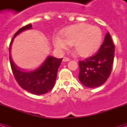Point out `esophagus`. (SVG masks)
<instances>
[{"mask_svg":"<svg viewBox=\"0 0 127 127\" xmlns=\"http://www.w3.org/2000/svg\"><path fill=\"white\" fill-rule=\"evenodd\" d=\"M69 61H70V59L67 57H64L63 59V61H64V62H68Z\"/></svg>","mask_w":127,"mask_h":127,"instance_id":"1","label":"esophagus"}]
</instances>
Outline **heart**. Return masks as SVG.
<instances>
[{
    "label": "heart",
    "instance_id": "heart-1",
    "mask_svg": "<svg viewBox=\"0 0 127 127\" xmlns=\"http://www.w3.org/2000/svg\"><path fill=\"white\" fill-rule=\"evenodd\" d=\"M102 32L97 26L86 23H79L66 27L60 32V37L53 39V43L58 50H64L67 44L72 45L75 52L82 57L95 54L101 46Z\"/></svg>",
    "mask_w": 127,
    "mask_h": 127
}]
</instances>
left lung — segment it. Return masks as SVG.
Listing matches in <instances>:
<instances>
[{
	"label": "left lung",
	"instance_id": "obj_1",
	"mask_svg": "<svg viewBox=\"0 0 127 127\" xmlns=\"http://www.w3.org/2000/svg\"><path fill=\"white\" fill-rule=\"evenodd\" d=\"M115 45L109 32L105 35L97 54L79 62V80L88 88H95L105 82L112 72Z\"/></svg>",
	"mask_w": 127,
	"mask_h": 127
}]
</instances>
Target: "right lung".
I'll use <instances>...</instances> for the list:
<instances>
[{
    "mask_svg": "<svg viewBox=\"0 0 127 127\" xmlns=\"http://www.w3.org/2000/svg\"><path fill=\"white\" fill-rule=\"evenodd\" d=\"M31 29L32 24H29L21 28L14 34L9 45V60L13 74L18 84L29 93L39 95L47 93L53 88L57 77L58 67L63 58H56L49 56L38 69L31 71H24L16 66L11 56V48L13 39L24 31Z\"/></svg>",
    "mask_w": 127,
    "mask_h": 127,
    "instance_id": "right-lung-1",
    "label": "right lung"
}]
</instances>
